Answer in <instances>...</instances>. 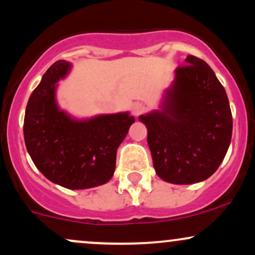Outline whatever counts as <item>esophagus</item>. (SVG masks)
<instances>
[{"instance_id": "esophagus-1", "label": "esophagus", "mask_w": 255, "mask_h": 255, "mask_svg": "<svg viewBox=\"0 0 255 255\" xmlns=\"http://www.w3.org/2000/svg\"><path fill=\"white\" fill-rule=\"evenodd\" d=\"M146 110V107L145 104L142 103H135L133 104V107H131V113H133V115L137 118V116H140L141 114H144Z\"/></svg>"}]
</instances>
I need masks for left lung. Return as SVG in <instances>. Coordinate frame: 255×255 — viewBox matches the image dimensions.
I'll list each match as a JSON object with an SVG mask.
<instances>
[{
	"label": "left lung",
	"mask_w": 255,
	"mask_h": 255,
	"mask_svg": "<svg viewBox=\"0 0 255 255\" xmlns=\"http://www.w3.org/2000/svg\"><path fill=\"white\" fill-rule=\"evenodd\" d=\"M157 175L165 182L191 184L218 169L229 148L233 116L228 96L215 72L189 55L177 67L162 111L139 118Z\"/></svg>",
	"instance_id": "obj_1"
}]
</instances>
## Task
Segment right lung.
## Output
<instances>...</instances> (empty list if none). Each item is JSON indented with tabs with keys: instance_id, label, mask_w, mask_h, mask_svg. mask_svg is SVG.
I'll list each match as a JSON object with an SVG mask.
<instances>
[{
	"instance_id": "obj_1",
	"label": "right lung",
	"mask_w": 255,
	"mask_h": 255,
	"mask_svg": "<svg viewBox=\"0 0 255 255\" xmlns=\"http://www.w3.org/2000/svg\"><path fill=\"white\" fill-rule=\"evenodd\" d=\"M71 63L57 61L43 75L26 107V148L38 170L68 189L107 183L116 166V152L135 121L128 113L75 121L57 108L55 89Z\"/></svg>"
}]
</instances>
